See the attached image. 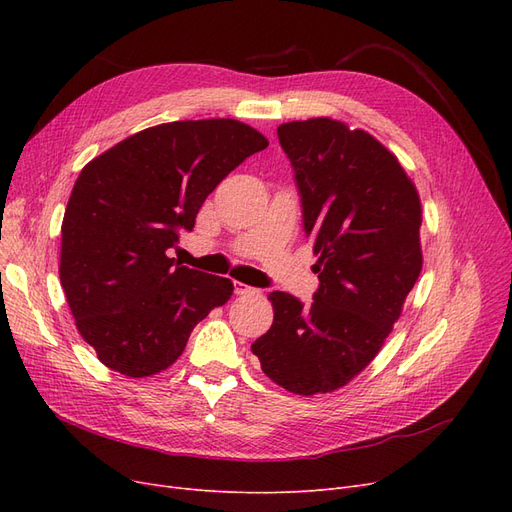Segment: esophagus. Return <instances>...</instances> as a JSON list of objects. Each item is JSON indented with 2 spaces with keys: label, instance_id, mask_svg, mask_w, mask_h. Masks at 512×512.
<instances>
[{
  "label": "esophagus",
  "instance_id": "34e87169",
  "mask_svg": "<svg viewBox=\"0 0 512 512\" xmlns=\"http://www.w3.org/2000/svg\"><path fill=\"white\" fill-rule=\"evenodd\" d=\"M235 294H239V297H245V294H258V290L243 284V282H235Z\"/></svg>",
  "mask_w": 512,
  "mask_h": 512
}]
</instances>
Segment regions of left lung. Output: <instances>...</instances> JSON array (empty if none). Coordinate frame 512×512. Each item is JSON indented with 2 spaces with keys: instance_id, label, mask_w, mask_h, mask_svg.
I'll return each mask as SVG.
<instances>
[{
  "instance_id": "1",
  "label": "left lung",
  "mask_w": 512,
  "mask_h": 512,
  "mask_svg": "<svg viewBox=\"0 0 512 512\" xmlns=\"http://www.w3.org/2000/svg\"><path fill=\"white\" fill-rule=\"evenodd\" d=\"M277 138L320 284L309 305L271 292L273 324L252 352L286 391L331 393L374 361L421 275V198L389 149L342 121L282 123Z\"/></svg>"
}]
</instances>
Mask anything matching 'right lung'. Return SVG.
<instances>
[{
  "label": "right lung",
  "mask_w": 512,
  "mask_h": 512,
  "mask_svg": "<svg viewBox=\"0 0 512 512\" xmlns=\"http://www.w3.org/2000/svg\"><path fill=\"white\" fill-rule=\"evenodd\" d=\"M267 145L237 119L170 121L81 170L61 224L59 280L76 329L106 367L130 378L158 374L230 299V280L181 267L166 250L194 228L230 170Z\"/></svg>",
  "instance_id": "1"
}]
</instances>
